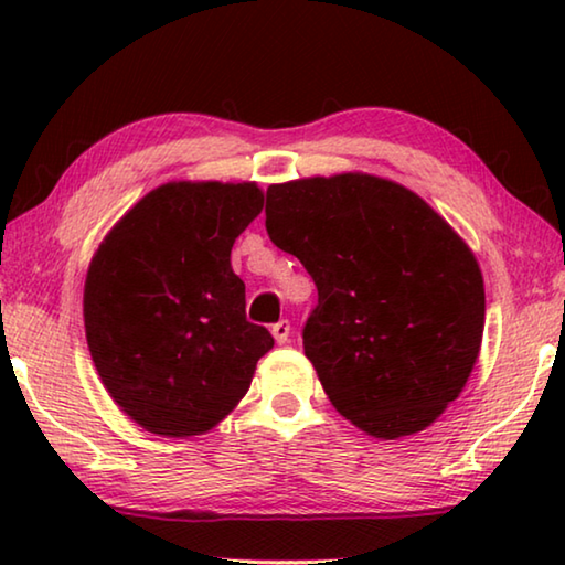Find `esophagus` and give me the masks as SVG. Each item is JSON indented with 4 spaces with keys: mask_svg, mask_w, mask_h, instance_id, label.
I'll return each mask as SVG.
<instances>
[{
    "mask_svg": "<svg viewBox=\"0 0 565 565\" xmlns=\"http://www.w3.org/2000/svg\"><path fill=\"white\" fill-rule=\"evenodd\" d=\"M271 333H274V339H276V343H286L289 341V337H291V323L286 321V319H281V321H276L274 327H271Z\"/></svg>",
    "mask_w": 565,
    "mask_h": 565,
    "instance_id": "esophagus-1",
    "label": "esophagus"
}]
</instances>
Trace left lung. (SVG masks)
<instances>
[{"instance_id":"left-lung-1","label":"left lung","mask_w":565,"mask_h":565,"mask_svg":"<svg viewBox=\"0 0 565 565\" xmlns=\"http://www.w3.org/2000/svg\"><path fill=\"white\" fill-rule=\"evenodd\" d=\"M266 232L319 289L303 353L333 408L386 441L431 426L483 339V276L463 238L411 189L361 171L271 184Z\"/></svg>"}]
</instances>
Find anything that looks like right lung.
Wrapping results in <instances>:
<instances>
[{
  "label": "right lung",
  "instance_id": "obj_1",
  "mask_svg": "<svg viewBox=\"0 0 565 565\" xmlns=\"http://www.w3.org/2000/svg\"><path fill=\"white\" fill-rule=\"evenodd\" d=\"M254 181H169L104 236L84 284V329L104 388L145 431H212L252 386L271 333L246 321L236 236L262 214Z\"/></svg>",
  "mask_w": 565,
  "mask_h": 565
}]
</instances>
